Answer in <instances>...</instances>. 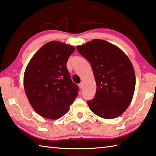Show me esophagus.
Listing matches in <instances>:
<instances>
[{"label":"esophagus","instance_id":"1","mask_svg":"<svg viewBox=\"0 0 156 156\" xmlns=\"http://www.w3.org/2000/svg\"><path fill=\"white\" fill-rule=\"evenodd\" d=\"M78 86H79V88H80V89H83V84L81 83H80V84H78Z\"/></svg>","mask_w":156,"mask_h":156}]
</instances>
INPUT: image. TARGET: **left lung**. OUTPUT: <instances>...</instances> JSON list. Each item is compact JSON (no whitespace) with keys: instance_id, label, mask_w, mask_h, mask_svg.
<instances>
[{"instance_id":"obj_1","label":"left lung","mask_w":156,"mask_h":156,"mask_svg":"<svg viewBox=\"0 0 156 156\" xmlns=\"http://www.w3.org/2000/svg\"><path fill=\"white\" fill-rule=\"evenodd\" d=\"M77 50L91 65L97 84L94 98L87 101L89 108L104 119L120 116L131 103L135 90L134 69L129 58L102 39H93Z\"/></svg>"}]
</instances>
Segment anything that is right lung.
Instances as JSON below:
<instances>
[{
  "mask_svg": "<svg viewBox=\"0 0 156 156\" xmlns=\"http://www.w3.org/2000/svg\"><path fill=\"white\" fill-rule=\"evenodd\" d=\"M73 46L52 41L44 45L25 69V93L35 111L49 119H58L69 111L78 95L66 63Z\"/></svg>",
  "mask_w": 156,
  "mask_h": 156,
  "instance_id": "right-lung-1",
  "label": "right lung"
}]
</instances>
